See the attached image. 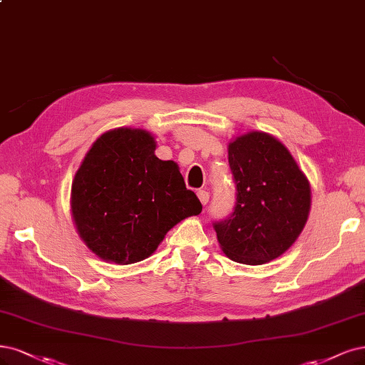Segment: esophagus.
I'll list each match as a JSON object with an SVG mask.
<instances>
[{
  "label": "esophagus",
  "mask_w": 365,
  "mask_h": 365,
  "mask_svg": "<svg viewBox=\"0 0 365 365\" xmlns=\"http://www.w3.org/2000/svg\"><path fill=\"white\" fill-rule=\"evenodd\" d=\"M197 197L200 200V204L202 205H207L208 204V199H210V193L207 190H199L197 192Z\"/></svg>",
  "instance_id": "obj_1"
}]
</instances>
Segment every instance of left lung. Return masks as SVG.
<instances>
[{
	"label": "left lung",
	"mask_w": 365,
	"mask_h": 365,
	"mask_svg": "<svg viewBox=\"0 0 365 365\" xmlns=\"http://www.w3.org/2000/svg\"><path fill=\"white\" fill-rule=\"evenodd\" d=\"M237 199L232 215L215 222L225 255L259 266L281 257L302 232L311 208L305 173L278 139L262 131L228 145Z\"/></svg>",
	"instance_id": "8db88e82"
}]
</instances>
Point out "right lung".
I'll return each instance as SVG.
<instances>
[{"label": "right lung", "mask_w": 365, "mask_h": 365, "mask_svg": "<svg viewBox=\"0 0 365 365\" xmlns=\"http://www.w3.org/2000/svg\"><path fill=\"white\" fill-rule=\"evenodd\" d=\"M155 146L145 130H110L75 173L72 217L81 240L104 261L123 266L148 258L175 225L202 211L177 163L160 160Z\"/></svg>", "instance_id": "right-lung-1"}]
</instances>
